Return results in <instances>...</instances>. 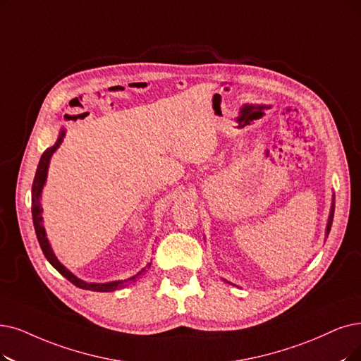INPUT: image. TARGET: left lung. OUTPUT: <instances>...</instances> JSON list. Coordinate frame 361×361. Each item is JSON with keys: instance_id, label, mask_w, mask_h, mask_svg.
Listing matches in <instances>:
<instances>
[{"instance_id": "left-lung-1", "label": "left lung", "mask_w": 361, "mask_h": 361, "mask_svg": "<svg viewBox=\"0 0 361 361\" xmlns=\"http://www.w3.org/2000/svg\"><path fill=\"white\" fill-rule=\"evenodd\" d=\"M334 213H335V197H334V200H331V207H330V214H329V221H327V228H326V237L329 235V233H330V228H331V222H334ZM224 281H226V280H224ZM228 284H233V283H229V281H226ZM234 286V284H233Z\"/></svg>"}]
</instances>
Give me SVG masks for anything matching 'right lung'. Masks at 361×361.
Masks as SVG:
<instances>
[{
  "mask_svg": "<svg viewBox=\"0 0 361 361\" xmlns=\"http://www.w3.org/2000/svg\"><path fill=\"white\" fill-rule=\"evenodd\" d=\"M63 136H65V130H61L59 139H57V142L54 143V145L50 147V148H47L44 152H42V155H41V158H39L38 167H37L34 183H32V221H34L35 234H37L38 243H39V246H41V250H42V253H44L47 261H49L57 271H59L65 279H68L74 286L80 287V289L93 290V292H114V290L123 289V287L135 283L140 276H143V274L147 272V269L151 267V264H148L145 268H142V269L136 274V276H133V277H130V279H127V280L109 281V283H87V281L80 280L78 277H75L74 274H72L69 269H66L59 261H57V257H56V255L53 253L50 243H49V240H47L46 229H44V225H42V216H41V212H42V207H41V191H42V186H44L46 179H47V170H49V164H50V158H51L53 152H54L57 148H59V145H61L62 140H63Z\"/></svg>",
  "mask_w": 361,
  "mask_h": 361,
  "instance_id": "right-lung-1",
  "label": "right lung"
}]
</instances>
